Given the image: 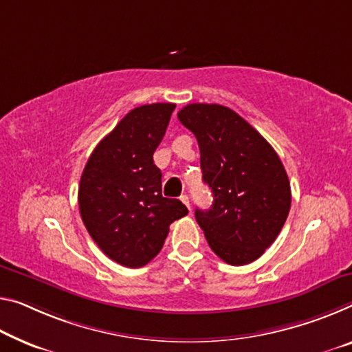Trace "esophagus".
Masks as SVG:
<instances>
[{
    "mask_svg": "<svg viewBox=\"0 0 352 352\" xmlns=\"http://www.w3.org/2000/svg\"><path fill=\"white\" fill-rule=\"evenodd\" d=\"M179 199H181V201H182L184 204H186V206H187V209H188V210H190V201H188V197H187V195H181V197H179Z\"/></svg>",
    "mask_w": 352,
    "mask_h": 352,
    "instance_id": "obj_1",
    "label": "esophagus"
}]
</instances>
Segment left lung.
<instances>
[{
	"label": "left lung",
	"mask_w": 352,
	"mask_h": 352,
	"mask_svg": "<svg viewBox=\"0 0 352 352\" xmlns=\"http://www.w3.org/2000/svg\"><path fill=\"white\" fill-rule=\"evenodd\" d=\"M199 146L203 181L214 195L195 209L209 247L231 266H244L277 239L291 208V187L272 146L244 118L217 104H190L177 113Z\"/></svg>",
	"instance_id": "obj_1"
}]
</instances>
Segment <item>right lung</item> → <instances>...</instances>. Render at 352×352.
<instances>
[{"label":"right lung","mask_w":352,"mask_h":352,"mask_svg":"<svg viewBox=\"0 0 352 352\" xmlns=\"http://www.w3.org/2000/svg\"><path fill=\"white\" fill-rule=\"evenodd\" d=\"M175 104L133 108L96 146L78 187L80 215L105 255L142 267L164 247L173 221L188 214L176 198L162 197V173L153 155Z\"/></svg>","instance_id":"right-lung-1"}]
</instances>
